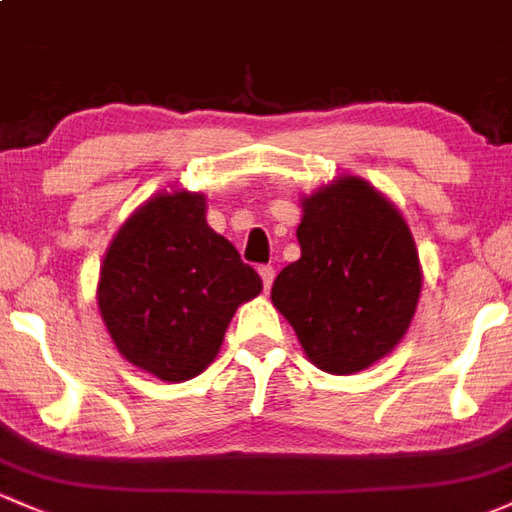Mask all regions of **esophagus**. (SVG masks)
I'll list each match as a JSON object with an SVG mask.
<instances>
[{"label":"esophagus","mask_w":512,"mask_h":512,"mask_svg":"<svg viewBox=\"0 0 512 512\" xmlns=\"http://www.w3.org/2000/svg\"><path fill=\"white\" fill-rule=\"evenodd\" d=\"M258 276H261V280H263V288L271 290L273 278H276V268H273V266H258Z\"/></svg>","instance_id":"esophagus-1"}]
</instances>
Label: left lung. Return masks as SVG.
I'll list each match as a JSON object with an SVG mask.
<instances>
[{
  "label": "left lung",
  "instance_id": "1",
  "mask_svg": "<svg viewBox=\"0 0 512 512\" xmlns=\"http://www.w3.org/2000/svg\"><path fill=\"white\" fill-rule=\"evenodd\" d=\"M302 210V254L278 273L273 305L312 364L356 373L410 327L422 288L415 241L400 212L359 178L322 188Z\"/></svg>",
  "mask_w": 512,
  "mask_h": 512
}]
</instances>
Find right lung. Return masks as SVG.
<instances>
[{
	"instance_id": "right-lung-1",
	"label": "right lung",
	"mask_w": 512,
	"mask_h": 512,
	"mask_svg": "<svg viewBox=\"0 0 512 512\" xmlns=\"http://www.w3.org/2000/svg\"><path fill=\"white\" fill-rule=\"evenodd\" d=\"M263 283L205 219V197L158 195L119 229L100 273L102 320L134 366L161 381L212 364L227 324Z\"/></svg>"
}]
</instances>
